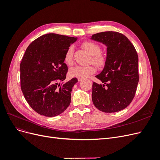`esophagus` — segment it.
I'll return each mask as SVG.
<instances>
[{
	"instance_id": "1",
	"label": "esophagus",
	"mask_w": 160,
	"mask_h": 160,
	"mask_svg": "<svg viewBox=\"0 0 160 160\" xmlns=\"http://www.w3.org/2000/svg\"><path fill=\"white\" fill-rule=\"evenodd\" d=\"M82 81V79H81V78H78V81Z\"/></svg>"
}]
</instances>
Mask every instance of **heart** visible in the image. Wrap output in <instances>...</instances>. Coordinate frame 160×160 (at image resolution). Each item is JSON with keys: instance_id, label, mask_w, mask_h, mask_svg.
<instances>
[{"instance_id": "obj_1", "label": "heart", "mask_w": 160, "mask_h": 160, "mask_svg": "<svg viewBox=\"0 0 160 160\" xmlns=\"http://www.w3.org/2000/svg\"><path fill=\"white\" fill-rule=\"evenodd\" d=\"M82 46L89 52L90 55H92L91 61L94 64L99 66L103 65L105 62V59L102 55L99 54L101 51V48L98 45L95 44V43L93 42L87 41L83 42ZM72 57H73V47L70 46L68 49H67L64 57V60L67 64H72V62H73ZM95 72V68L93 65H76L70 69L69 74L71 75V76L73 77L84 79L89 76L90 75L93 74Z\"/></svg>"}]
</instances>
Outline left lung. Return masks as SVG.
<instances>
[{
	"label": "left lung",
	"instance_id": "1",
	"mask_svg": "<svg viewBox=\"0 0 160 160\" xmlns=\"http://www.w3.org/2000/svg\"><path fill=\"white\" fill-rule=\"evenodd\" d=\"M90 38L107 47L104 67L95 76L103 84L93 83V103L105 113L122 111L132 102L139 82L136 50L126 37L118 32H101Z\"/></svg>",
	"mask_w": 160,
	"mask_h": 160
}]
</instances>
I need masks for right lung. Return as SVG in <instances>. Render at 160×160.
Wrapping results in <instances>:
<instances>
[{"label": "right lung", "instance_id": "obj_1", "mask_svg": "<svg viewBox=\"0 0 160 160\" xmlns=\"http://www.w3.org/2000/svg\"><path fill=\"white\" fill-rule=\"evenodd\" d=\"M77 40V37L45 34L32 41L25 52L20 65L21 90L28 105L41 115L55 117L70 105L72 87L78 80L64 81L68 71L64 57Z\"/></svg>", "mask_w": 160, "mask_h": 160}]
</instances>
